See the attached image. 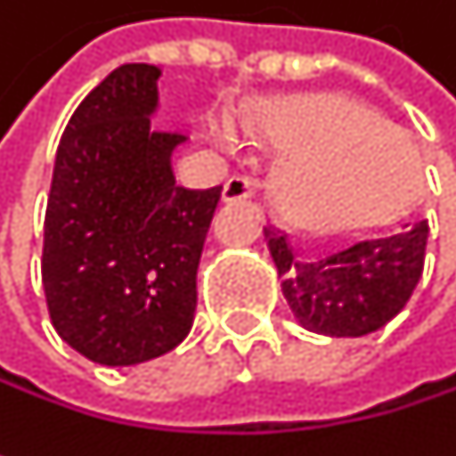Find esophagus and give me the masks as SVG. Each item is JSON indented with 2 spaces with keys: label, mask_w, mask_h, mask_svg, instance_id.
I'll use <instances>...</instances> for the list:
<instances>
[{
  "label": "esophagus",
  "mask_w": 456,
  "mask_h": 456,
  "mask_svg": "<svg viewBox=\"0 0 456 456\" xmlns=\"http://www.w3.org/2000/svg\"><path fill=\"white\" fill-rule=\"evenodd\" d=\"M253 190H256V182H253L250 176H232V179L224 182L222 200H224V203L248 200V198H253Z\"/></svg>",
  "instance_id": "1"
}]
</instances>
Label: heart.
I'll list each match as a JSON object with an SVG mask.
<instances>
[{
    "mask_svg": "<svg viewBox=\"0 0 456 456\" xmlns=\"http://www.w3.org/2000/svg\"><path fill=\"white\" fill-rule=\"evenodd\" d=\"M248 118L285 150L272 174V203L304 232H338L386 216L410 195L419 171L404 129L340 94L269 97ZM211 132L229 142L224 124H211Z\"/></svg>",
    "mask_w": 456,
    "mask_h": 456,
    "instance_id": "b5f03b06",
    "label": "heart"
}]
</instances>
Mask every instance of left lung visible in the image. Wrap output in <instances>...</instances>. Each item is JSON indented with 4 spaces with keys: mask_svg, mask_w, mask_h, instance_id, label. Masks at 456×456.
<instances>
[{
    "mask_svg": "<svg viewBox=\"0 0 456 456\" xmlns=\"http://www.w3.org/2000/svg\"><path fill=\"white\" fill-rule=\"evenodd\" d=\"M282 296L296 322L330 338H362L396 317L422 277L428 222H411L388 237L298 261L285 234L264 232Z\"/></svg>",
    "mask_w": 456,
    "mask_h": 456,
    "instance_id": "left-lung-1",
    "label": "left lung"
}]
</instances>
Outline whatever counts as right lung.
Masks as SVG:
<instances>
[{
  "mask_svg": "<svg viewBox=\"0 0 456 456\" xmlns=\"http://www.w3.org/2000/svg\"><path fill=\"white\" fill-rule=\"evenodd\" d=\"M160 68L129 62L70 116L46 200L42 282L57 335L81 356L132 367L176 348L195 319L198 264L222 187L184 190L187 137L150 126Z\"/></svg>",
  "mask_w": 456,
  "mask_h": 456,
  "instance_id": "obj_1",
  "label": "right lung"
}]
</instances>
